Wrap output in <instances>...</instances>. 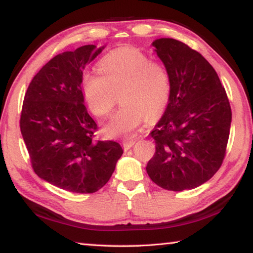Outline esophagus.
<instances>
[{"mask_svg": "<svg viewBox=\"0 0 253 253\" xmlns=\"http://www.w3.org/2000/svg\"><path fill=\"white\" fill-rule=\"evenodd\" d=\"M134 144H135V140H124L123 147L125 151H127V149H129L134 146Z\"/></svg>", "mask_w": 253, "mask_h": 253, "instance_id": "1", "label": "esophagus"}]
</instances>
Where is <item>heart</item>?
Segmentation results:
<instances>
[{
  "label": "heart",
  "mask_w": 253,
  "mask_h": 253,
  "mask_svg": "<svg viewBox=\"0 0 253 253\" xmlns=\"http://www.w3.org/2000/svg\"><path fill=\"white\" fill-rule=\"evenodd\" d=\"M98 72L83 76V92L89 109L98 117L110 114L116 101L115 93L123 91L124 106L104 127L109 137L134 136L147 115L157 117L168 106L170 78L164 65L151 61L135 48L115 50L98 63Z\"/></svg>",
  "instance_id": "b5f03b06"
}]
</instances>
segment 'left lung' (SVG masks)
Returning <instances> with one entry per match:
<instances>
[{"instance_id": "8db88e82", "label": "left lung", "mask_w": 253, "mask_h": 253, "mask_svg": "<svg viewBox=\"0 0 253 253\" xmlns=\"http://www.w3.org/2000/svg\"><path fill=\"white\" fill-rule=\"evenodd\" d=\"M152 45L169 71L170 93L151 132L156 151L146 170L165 190H192L208 182L223 162L232 119L228 96L198 51L170 38Z\"/></svg>"}]
</instances>
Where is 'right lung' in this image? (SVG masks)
Wrapping results in <instances>:
<instances>
[{"mask_svg":"<svg viewBox=\"0 0 253 253\" xmlns=\"http://www.w3.org/2000/svg\"><path fill=\"white\" fill-rule=\"evenodd\" d=\"M106 45L55 55L34 76L21 113V134L40 178L72 193H95L109 181L121 145L95 140L97 124L83 93L84 70Z\"/></svg>","mask_w":253,"mask_h":253,"instance_id":"add662e5","label":"right lung"}]
</instances>
